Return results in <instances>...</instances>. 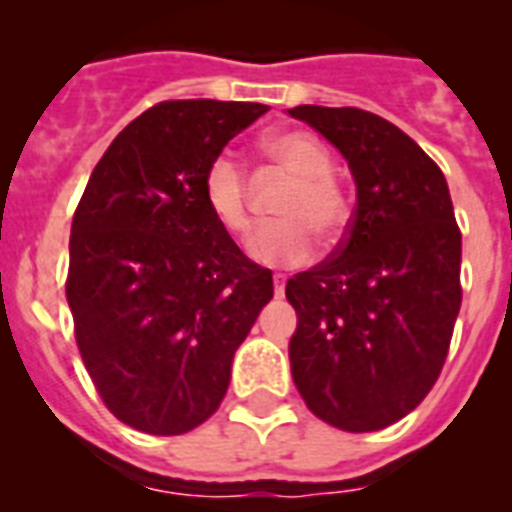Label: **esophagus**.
<instances>
[{"mask_svg": "<svg viewBox=\"0 0 512 512\" xmlns=\"http://www.w3.org/2000/svg\"><path fill=\"white\" fill-rule=\"evenodd\" d=\"M284 284H287V276L276 273V276H273V289H276V297H284Z\"/></svg>", "mask_w": 512, "mask_h": 512, "instance_id": "esophagus-1", "label": "esophagus"}]
</instances>
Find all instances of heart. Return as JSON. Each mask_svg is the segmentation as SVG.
I'll return each instance as SVG.
<instances>
[{"label":"heart","mask_w":512,"mask_h":512,"mask_svg":"<svg viewBox=\"0 0 512 512\" xmlns=\"http://www.w3.org/2000/svg\"><path fill=\"white\" fill-rule=\"evenodd\" d=\"M265 154L292 175V185L276 201L281 217L257 225L247 252L257 263L295 268L311 260L316 236L337 241L348 225L350 209L345 193L332 177L335 159L311 132H276L265 138ZM201 199L209 215L225 233L241 236L249 228L247 175L231 156L212 159L201 177Z\"/></svg>","instance_id":"obj_1"}]
</instances>
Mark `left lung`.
I'll use <instances>...</instances> for the list:
<instances>
[{
	"label": "left lung",
	"instance_id": "8db88e82",
	"mask_svg": "<svg viewBox=\"0 0 512 512\" xmlns=\"http://www.w3.org/2000/svg\"><path fill=\"white\" fill-rule=\"evenodd\" d=\"M345 156L356 209L340 247L287 281L292 380L319 420L382 430L436 385L460 313L462 233L444 172L396 124L361 108L297 106Z\"/></svg>",
	"mask_w": 512,
	"mask_h": 512
}]
</instances>
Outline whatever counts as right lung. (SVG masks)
Masks as SVG:
<instances>
[{"label": "right lung", "instance_id": "right-lung-1", "mask_svg": "<svg viewBox=\"0 0 512 512\" xmlns=\"http://www.w3.org/2000/svg\"><path fill=\"white\" fill-rule=\"evenodd\" d=\"M268 106L167 100L92 170L68 241L66 297L82 361L116 420L180 436L217 412L233 353L273 273L212 220L201 177Z\"/></svg>", "mask_w": 512, "mask_h": 512}]
</instances>
